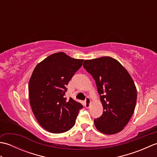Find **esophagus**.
<instances>
[{
    "label": "esophagus",
    "instance_id": "1",
    "mask_svg": "<svg viewBox=\"0 0 157 157\" xmlns=\"http://www.w3.org/2000/svg\"><path fill=\"white\" fill-rule=\"evenodd\" d=\"M90 105H91L90 98L89 97H87L86 98V101H85V106L86 108H89Z\"/></svg>",
    "mask_w": 157,
    "mask_h": 157
}]
</instances>
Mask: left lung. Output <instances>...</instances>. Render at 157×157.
<instances>
[{"mask_svg":"<svg viewBox=\"0 0 157 157\" xmlns=\"http://www.w3.org/2000/svg\"><path fill=\"white\" fill-rule=\"evenodd\" d=\"M83 67L95 80L103 106L102 115L94 120L102 134L119 133L134 113L137 90L131 75L116 59L110 56L86 60Z\"/></svg>","mask_w":157,"mask_h":157,"instance_id":"1","label":"left lung"}]
</instances>
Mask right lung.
Masks as SVG:
<instances>
[{
  "label": "right lung",
  "instance_id": "add662e5",
  "mask_svg": "<svg viewBox=\"0 0 157 157\" xmlns=\"http://www.w3.org/2000/svg\"><path fill=\"white\" fill-rule=\"evenodd\" d=\"M84 59H75L60 52L36 66L29 81V103L38 123L46 131L61 134L75 123L81 103L64 97L70 79Z\"/></svg>",
  "mask_w": 157,
  "mask_h": 157
}]
</instances>
